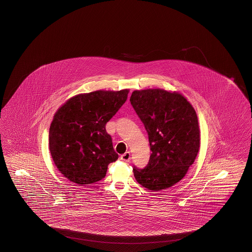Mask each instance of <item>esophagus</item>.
<instances>
[{
    "mask_svg": "<svg viewBox=\"0 0 252 252\" xmlns=\"http://www.w3.org/2000/svg\"><path fill=\"white\" fill-rule=\"evenodd\" d=\"M120 159L124 160V161H129L130 159H131V154H130L129 152H126V153L122 154Z\"/></svg>",
    "mask_w": 252,
    "mask_h": 252,
    "instance_id": "obj_1",
    "label": "esophagus"
}]
</instances>
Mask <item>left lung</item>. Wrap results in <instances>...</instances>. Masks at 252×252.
<instances>
[{
	"label": "left lung",
	"instance_id": "8db88e82",
	"mask_svg": "<svg viewBox=\"0 0 252 252\" xmlns=\"http://www.w3.org/2000/svg\"><path fill=\"white\" fill-rule=\"evenodd\" d=\"M130 102L144 124L152 151L144 169H133L135 178L149 190L169 189L186 176L198 155L196 111L181 93L160 89L134 91Z\"/></svg>",
	"mask_w": 252,
	"mask_h": 252
}]
</instances>
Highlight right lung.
Wrapping results in <instances>:
<instances>
[{
    "label": "right lung",
    "mask_w": 252,
    "mask_h": 252,
    "mask_svg": "<svg viewBox=\"0 0 252 252\" xmlns=\"http://www.w3.org/2000/svg\"><path fill=\"white\" fill-rule=\"evenodd\" d=\"M129 90L77 94L55 113L49 131V148L56 168L69 181L91 185L106 176L118 159L106 123L127 99Z\"/></svg>",
    "instance_id": "right-lung-1"
}]
</instances>
